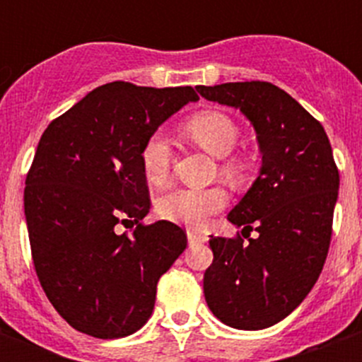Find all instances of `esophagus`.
I'll use <instances>...</instances> for the list:
<instances>
[{"mask_svg":"<svg viewBox=\"0 0 362 362\" xmlns=\"http://www.w3.org/2000/svg\"><path fill=\"white\" fill-rule=\"evenodd\" d=\"M187 242H189V244H203V242H206V237L201 235V233L187 231Z\"/></svg>","mask_w":362,"mask_h":362,"instance_id":"1","label":"esophagus"}]
</instances>
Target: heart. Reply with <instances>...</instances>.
<instances>
[{"label": "heart", "instance_id": "heart-1", "mask_svg": "<svg viewBox=\"0 0 362 362\" xmlns=\"http://www.w3.org/2000/svg\"><path fill=\"white\" fill-rule=\"evenodd\" d=\"M186 135L199 146L221 159V173L229 178H238L244 173L242 158L231 153L240 139V129L231 116L220 110H201L184 124ZM175 148L165 133L156 131L141 148V167L146 180L153 186H167L173 173ZM229 195L223 187H182L161 199L159 212L163 218L187 227L203 226L209 216L227 206Z\"/></svg>", "mask_w": 362, "mask_h": 362}]
</instances>
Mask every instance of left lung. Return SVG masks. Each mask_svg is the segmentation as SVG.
I'll return each instance as SVG.
<instances>
[{
	"instance_id": "left-lung-1",
	"label": "left lung",
	"mask_w": 362,
	"mask_h": 362,
	"mask_svg": "<svg viewBox=\"0 0 362 362\" xmlns=\"http://www.w3.org/2000/svg\"><path fill=\"white\" fill-rule=\"evenodd\" d=\"M252 122L263 153L257 180L227 220L244 226L235 238L210 237L214 261L204 272L212 314L240 331H259L291 314L325 264L340 175L325 129L270 82L197 86ZM255 228L259 235L249 238ZM248 235H245V231Z\"/></svg>"
}]
</instances>
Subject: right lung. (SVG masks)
Returning a JSON list of instances; mask_svg holds the SVG:
<instances>
[{"label": "right lung", "instance_id": "1", "mask_svg": "<svg viewBox=\"0 0 362 362\" xmlns=\"http://www.w3.org/2000/svg\"><path fill=\"white\" fill-rule=\"evenodd\" d=\"M197 99L192 86L109 82L42 133L24 189L31 257L48 300L76 331L122 338L152 315L159 278L187 237L170 221L142 223L152 203L141 148Z\"/></svg>", "mask_w": 362, "mask_h": 362}]
</instances>
